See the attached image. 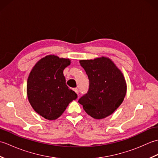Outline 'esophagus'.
<instances>
[{"instance_id": "obj_1", "label": "esophagus", "mask_w": 158, "mask_h": 158, "mask_svg": "<svg viewBox=\"0 0 158 158\" xmlns=\"http://www.w3.org/2000/svg\"><path fill=\"white\" fill-rule=\"evenodd\" d=\"M73 89H74V91L75 92L76 94H79V89H78V88H74Z\"/></svg>"}]
</instances>
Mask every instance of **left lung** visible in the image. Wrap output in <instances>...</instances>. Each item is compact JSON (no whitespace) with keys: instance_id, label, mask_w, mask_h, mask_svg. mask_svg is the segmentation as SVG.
Masks as SVG:
<instances>
[{"instance_id":"left-lung-1","label":"left lung","mask_w":158,"mask_h":158,"mask_svg":"<svg viewBox=\"0 0 158 158\" xmlns=\"http://www.w3.org/2000/svg\"><path fill=\"white\" fill-rule=\"evenodd\" d=\"M88 75V93L79 100L85 111L96 119L111 115L123 101L127 91L125 77L111 60L102 56L80 60Z\"/></svg>"}]
</instances>
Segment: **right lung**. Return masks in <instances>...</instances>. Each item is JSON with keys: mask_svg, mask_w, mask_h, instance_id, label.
Listing matches in <instances>:
<instances>
[{"mask_svg": "<svg viewBox=\"0 0 158 158\" xmlns=\"http://www.w3.org/2000/svg\"><path fill=\"white\" fill-rule=\"evenodd\" d=\"M70 64L69 58L48 55L36 63L27 81L28 101L35 111L48 120L62 115L77 94L66 84L63 70Z\"/></svg>", "mask_w": 158, "mask_h": 158, "instance_id": "right-lung-1", "label": "right lung"}]
</instances>
